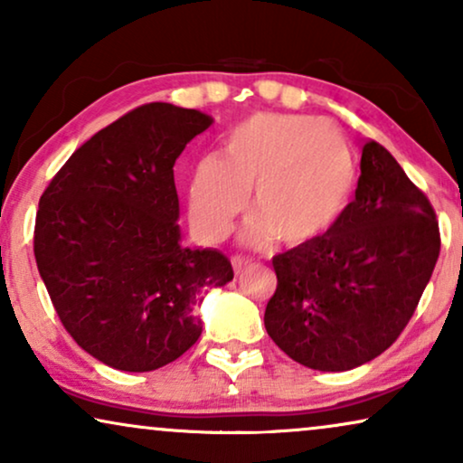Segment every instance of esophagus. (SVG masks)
I'll return each instance as SVG.
<instances>
[{"instance_id": "obj_1", "label": "esophagus", "mask_w": 463, "mask_h": 463, "mask_svg": "<svg viewBox=\"0 0 463 463\" xmlns=\"http://www.w3.org/2000/svg\"><path fill=\"white\" fill-rule=\"evenodd\" d=\"M249 263H250L249 257H242V255H233L232 257V265H233V271H236V274H240V271H242Z\"/></svg>"}]
</instances>
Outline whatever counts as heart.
I'll return each mask as SVG.
<instances>
[{"mask_svg": "<svg viewBox=\"0 0 463 463\" xmlns=\"http://www.w3.org/2000/svg\"><path fill=\"white\" fill-rule=\"evenodd\" d=\"M356 168L331 124L318 118L255 113L223 141L221 157L198 162L189 185V221L206 242L232 230L246 204L257 217L244 240L303 246L333 230L350 204Z\"/></svg>", "mask_w": 463, "mask_h": 463, "instance_id": "obj_1", "label": "heart"}]
</instances>
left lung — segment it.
<instances>
[{"label": "left lung", "instance_id": "8db88e82", "mask_svg": "<svg viewBox=\"0 0 463 463\" xmlns=\"http://www.w3.org/2000/svg\"><path fill=\"white\" fill-rule=\"evenodd\" d=\"M440 252L439 221L388 149L363 147L356 198L314 242L271 259L278 287L265 328L307 369L377 358L413 316Z\"/></svg>", "mask_w": 463, "mask_h": 463}]
</instances>
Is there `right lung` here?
Segmentation results:
<instances>
[{"label": "right lung", "mask_w": 463, "mask_h": 463, "mask_svg": "<svg viewBox=\"0 0 463 463\" xmlns=\"http://www.w3.org/2000/svg\"><path fill=\"white\" fill-rule=\"evenodd\" d=\"M214 119L137 107L69 157L35 217L37 269L62 326L107 366L156 371L202 335V290L233 278L214 249L181 246L175 162Z\"/></svg>", "instance_id": "obj_1"}]
</instances>
